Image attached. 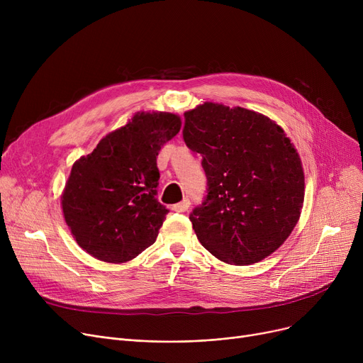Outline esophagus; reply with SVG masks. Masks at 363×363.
Instances as JSON below:
<instances>
[{
  "mask_svg": "<svg viewBox=\"0 0 363 363\" xmlns=\"http://www.w3.org/2000/svg\"><path fill=\"white\" fill-rule=\"evenodd\" d=\"M188 207H189V200H182L181 203H177V204L172 206V211L182 213V212L188 211Z\"/></svg>",
  "mask_w": 363,
  "mask_h": 363,
  "instance_id": "esophagus-1",
  "label": "esophagus"
}]
</instances>
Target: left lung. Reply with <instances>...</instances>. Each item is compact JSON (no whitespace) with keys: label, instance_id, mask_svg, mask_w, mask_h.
Returning a JSON list of instances; mask_svg holds the SVG:
<instances>
[{"label":"left lung","instance_id":"1","mask_svg":"<svg viewBox=\"0 0 363 363\" xmlns=\"http://www.w3.org/2000/svg\"><path fill=\"white\" fill-rule=\"evenodd\" d=\"M184 116V141L201 155L207 178V196L189 215L197 238L230 264L268 257L301 213L297 150L279 125L253 110L204 103Z\"/></svg>","mask_w":363,"mask_h":363}]
</instances>
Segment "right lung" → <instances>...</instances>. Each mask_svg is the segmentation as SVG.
<instances>
[{
    "instance_id": "add662e5",
    "label": "right lung",
    "mask_w": 363,
    "mask_h": 363,
    "mask_svg": "<svg viewBox=\"0 0 363 363\" xmlns=\"http://www.w3.org/2000/svg\"><path fill=\"white\" fill-rule=\"evenodd\" d=\"M181 129L166 111H138L76 160L62 196L69 230L92 257L125 263L156 241L169 213L156 199L159 151Z\"/></svg>"
}]
</instances>
